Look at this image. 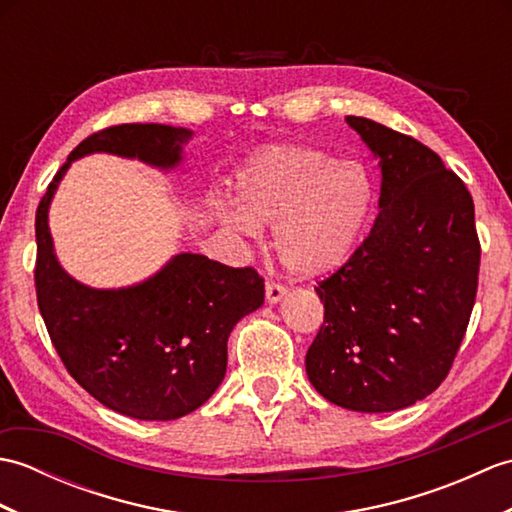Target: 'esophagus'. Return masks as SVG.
I'll list each match as a JSON object with an SVG mask.
<instances>
[{"label": "esophagus", "instance_id": "obj_1", "mask_svg": "<svg viewBox=\"0 0 512 512\" xmlns=\"http://www.w3.org/2000/svg\"><path fill=\"white\" fill-rule=\"evenodd\" d=\"M286 292H288V288L277 284V281H266V301H268V303L281 301V299H284Z\"/></svg>", "mask_w": 512, "mask_h": 512}]
</instances>
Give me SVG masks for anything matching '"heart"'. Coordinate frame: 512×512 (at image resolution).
I'll return each mask as SVG.
<instances>
[{
	"instance_id": "1",
	"label": "heart",
	"mask_w": 512,
	"mask_h": 512,
	"mask_svg": "<svg viewBox=\"0 0 512 512\" xmlns=\"http://www.w3.org/2000/svg\"><path fill=\"white\" fill-rule=\"evenodd\" d=\"M235 204L215 202L222 228L257 237L273 224V246L290 273L325 277L350 262L376 204L372 173L306 145H275L237 171Z\"/></svg>"
}]
</instances>
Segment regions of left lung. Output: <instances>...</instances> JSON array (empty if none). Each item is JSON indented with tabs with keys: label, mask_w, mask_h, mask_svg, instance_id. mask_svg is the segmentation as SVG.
Listing matches in <instances>:
<instances>
[{
	"label": "left lung",
	"mask_w": 512,
	"mask_h": 512,
	"mask_svg": "<svg viewBox=\"0 0 512 512\" xmlns=\"http://www.w3.org/2000/svg\"><path fill=\"white\" fill-rule=\"evenodd\" d=\"M378 158L380 213L350 262L319 281L323 325L306 354L319 394L383 413L427 398L447 378L469 325L480 237L466 184L436 151L347 116Z\"/></svg>",
	"instance_id": "1"
}]
</instances>
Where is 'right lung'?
I'll use <instances>...</instances> for the list:
<instances>
[{"label":"right lung","instance_id":"add662e5","mask_svg":"<svg viewBox=\"0 0 512 512\" xmlns=\"http://www.w3.org/2000/svg\"><path fill=\"white\" fill-rule=\"evenodd\" d=\"M189 138V129L156 123L101 129L74 147L35 217L37 303L54 350L90 396L138 420H176L213 396L226 374L228 334L264 303V279L250 266L182 253L138 286L88 288L57 262L48 206L76 158L107 151L171 169Z\"/></svg>","mask_w":512,"mask_h":512}]
</instances>
